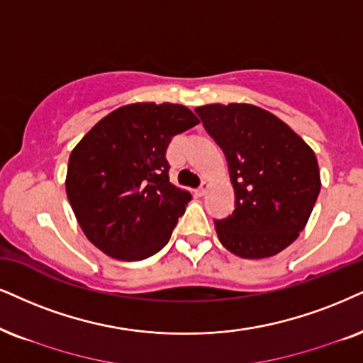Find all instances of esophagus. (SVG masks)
Masks as SVG:
<instances>
[{
  "label": "esophagus",
  "instance_id": "1",
  "mask_svg": "<svg viewBox=\"0 0 363 363\" xmlns=\"http://www.w3.org/2000/svg\"><path fill=\"white\" fill-rule=\"evenodd\" d=\"M209 186H211V184H209V181H204V182H203V186H201L199 189H197V194H199V196H204L206 192H208Z\"/></svg>",
  "mask_w": 363,
  "mask_h": 363
}]
</instances>
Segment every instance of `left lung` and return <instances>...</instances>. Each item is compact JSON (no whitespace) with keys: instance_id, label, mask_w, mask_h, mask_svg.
<instances>
[{"instance_id":"obj_1","label":"left lung","mask_w":363,"mask_h":363,"mask_svg":"<svg viewBox=\"0 0 363 363\" xmlns=\"http://www.w3.org/2000/svg\"><path fill=\"white\" fill-rule=\"evenodd\" d=\"M196 113L226 155L235 187V211L216 221L219 241L241 258L278 255L303 231L320 194L315 152L256 105L209 104Z\"/></svg>"}]
</instances>
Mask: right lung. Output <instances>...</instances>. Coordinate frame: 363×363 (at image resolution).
<instances>
[{
    "mask_svg": "<svg viewBox=\"0 0 363 363\" xmlns=\"http://www.w3.org/2000/svg\"><path fill=\"white\" fill-rule=\"evenodd\" d=\"M199 123L179 104L118 107L68 159L65 189L82 231L110 258L140 261L162 250L191 192L169 181L172 137Z\"/></svg>",
    "mask_w": 363,
    "mask_h": 363,
    "instance_id": "right-lung-1",
    "label": "right lung"
}]
</instances>
